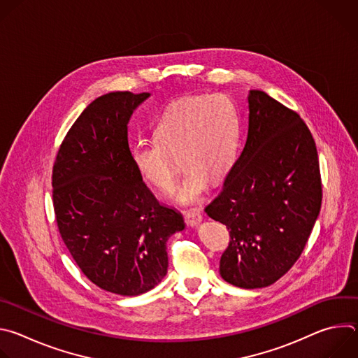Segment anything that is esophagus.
<instances>
[{
    "instance_id": "1",
    "label": "esophagus",
    "mask_w": 358,
    "mask_h": 358,
    "mask_svg": "<svg viewBox=\"0 0 358 358\" xmlns=\"http://www.w3.org/2000/svg\"><path fill=\"white\" fill-rule=\"evenodd\" d=\"M201 222H202V215L199 213L192 211V213L185 214V224L188 227H198Z\"/></svg>"
}]
</instances>
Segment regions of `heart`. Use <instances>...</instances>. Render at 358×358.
<instances>
[{"mask_svg":"<svg viewBox=\"0 0 358 358\" xmlns=\"http://www.w3.org/2000/svg\"><path fill=\"white\" fill-rule=\"evenodd\" d=\"M155 134L156 138L138 140L131 147L138 176L169 194L176 184L178 157L184 177L176 201L192 206L206 196L210 180L217 182L231 171L239 145V117L225 94L185 96L163 112Z\"/></svg>","mask_w":358,"mask_h":358,"instance_id":"obj_1","label":"heart"}]
</instances>
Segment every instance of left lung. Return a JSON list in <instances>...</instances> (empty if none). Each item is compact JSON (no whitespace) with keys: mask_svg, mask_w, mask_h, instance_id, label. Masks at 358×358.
Segmentation results:
<instances>
[{"mask_svg":"<svg viewBox=\"0 0 358 358\" xmlns=\"http://www.w3.org/2000/svg\"><path fill=\"white\" fill-rule=\"evenodd\" d=\"M248 137L206 208L229 229L220 273L228 283L266 287L299 259L322 207L313 136L297 113L262 90L248 94Z\"/></svg>","mask_w":358,"mask_h":358,"instance_id":"obj_1","label":"left lung"}]
</instances>
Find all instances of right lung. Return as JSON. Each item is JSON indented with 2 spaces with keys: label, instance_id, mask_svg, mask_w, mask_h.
<instances>
[{
  "label": "right lung",
  "instance_id": "obj_1",
  "mask_svg": "<svg viewBox=\"0 0 358 358\" xmlns=\"http://www.w3.org/2000/svg\"><path fill=\"white\" fill-rule=\"evenodd\" d=\"M148 96L94 99L62 141L52 174L57 222L72 258L90 282L120 296H138L164 279L167 241L185 228L131 162L127 124Z\"/></svg>",
  "mask_w": 358,
  "mask_h": 358
}]
</instances>
